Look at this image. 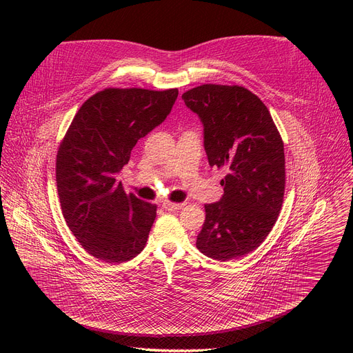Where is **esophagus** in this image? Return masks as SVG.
<instances>
[{"mask_svg": "<svg viewBox=\"0 0 353 353\" xmlns=\"http://www.w3.org/2000/svg\"><path fill=\"white\" fill-rule=\"evenodd\" d=\"M184 205H186V203H170V201H164V203H163V209L169 210V212H176V210L183 209Z\"/></svg>", "mask_w": 353, "mask_h": 353, "instance_id": "34e87169", "label": "esophagus"}]
</instances>
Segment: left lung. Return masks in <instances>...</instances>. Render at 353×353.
<instances>
[{
    "instance_id": "8db88e82",
    "label": "left lung",
    "mask_w": 353,
    "mask_h": 353,
    "mask_svg": "<svg viewBox=\"0 0 353 353\" xmlns=\"http://www.w3.org/2000/svg\"><path fill=\"white\" fill-rule=\"evenodd\" d=\"M203 124L212 167H226L225 194L205 206L196 246L214 261L253 252L279 216L285 193L283 141L268 107L239 85L203 84L181 96Z\"/></svg>"
}]
</instances>
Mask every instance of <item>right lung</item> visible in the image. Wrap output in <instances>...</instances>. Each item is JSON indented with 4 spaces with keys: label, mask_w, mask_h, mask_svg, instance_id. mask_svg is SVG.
Wrapping results in <instances>:
<instances>
[{
    "label": "right lung",
    "mask_w": 353,
    "mask_h": 353,
    "mask_svg": "<svg viewBox=\"0 0 353 353\" xmlns=\"http://www.w3.org/2000/svg\"><path fill=\"white\" fill-rule=\"evenodd\" d=\"M179 90L107 88L77 111L59 148L55 174L61 210L80 245L121 263L145 246L156 206L127 194L117 174L139 139L170 114Z\"/></svg>",
    "instance_id": "1"
}]
</instances>
